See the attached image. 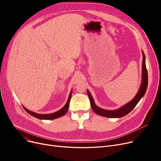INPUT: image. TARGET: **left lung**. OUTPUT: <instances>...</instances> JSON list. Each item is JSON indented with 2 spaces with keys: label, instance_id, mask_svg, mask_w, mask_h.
Returning a JSON list of instances; mask_svg holds the SVG:
<instances>
[{
  "label": "left lung",
  "instance_id": "8db88e82",
  "mask_svg": "<svg viewBox=\"0 0 161 161\" xmlns=\"http://www.w3.org/2000/svg\"><path fill=\"white\" fill-rule=\"evenodd\" d=\"M142 55H143V61H142V83L140 87L137 92L136 95L134 97V98L130 101L129 103L126 104L125 105L123 106L120 108L115 109V110H107V109H104L98 107L95 102L93 98L92 97L90 92L87 90V92L88 97L90 100V103L91 108L93 112L101 116L109 117V118H119L123 117L126 115H127L130 113L134 107L137 105L140 99L145 95L147 88V84H148V75H147V70L146 66V57L145 54L142 51Z\"/></svg>",
  "mask_w": 161,
  "mask_h": 161
}]
</instances>
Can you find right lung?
<instances>
[{
    "instance_id": "right-lung-1",
    "label": "right lung",
    "mask_w": 161,
    "mask_h": 161,
    "mask_svg": "<svg viewBox=\"0 0 161 161\" xmlns=\"http://www.w3.org/2000/svg\"><path fill=\"white\" fill-rule=\"evenodd\" d=\"M71 96H72V91H70L69 98H68L67 102H66V104L64 106V107L62 108L61 109H59L58 111H57L55 113H53V114H38L32 112L29 110V109H27L26 108H25L24 106H23V108L25 109V111H26L28 114H29L32 116H34L35 117L37 118V119H48V120L55 119H57V118H58V117L63 116L67 112L68 109H69V104H70Z\"/></svg>"
}]
</instances>
